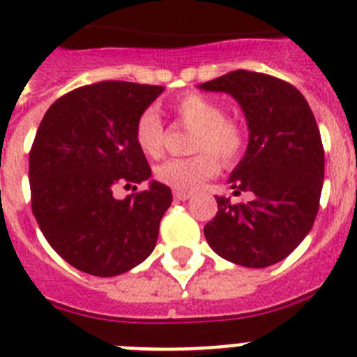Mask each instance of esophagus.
<instances>
[{"label":"esophagus","mask_w":357,"mask_h":357,"mask_svg":"<svg viewBox=\"0 0 357 357\" xmlns=\"http://www.w3.org/2000/svg\"><path fill=\"white\" fill-rule=\"evenodd\" d=\"M173 197H175V200L184 202L191 197V193H188V191H173Z\"/></svg>","instance_id":"esophagus-1"}]
</instances>
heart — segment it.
<instances>
[{"label":"heart","instance_id":"obj_1","mask_svg":"<svg viewBox=\"0 0 357 357\" xmlns=\"http://www.w3.org/2000/svg\"><path fill=\"white\" fill-rule=\"evenodd\" d=\"M178 118L195 128L193 151L188 159L164 160L155 168V178L176 191H195L220 172V160L232 164L245 150V132L227 119L225 109L204 94H185L175 103ZM134 139L146 157H159L164 144V127L155 109L143 110L135 121Z\"/></svg>","mask_w":357,"mask_h":357}]
</instances>
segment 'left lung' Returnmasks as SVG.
<instances>
[{"instance_id":"obj_1","label":"left lung","mask_w":357,"mask_h":357,"mask_svg":"<svg viewBox=\"0 0 357 357\" xmlns=\"http://www.w3.org/2000/svg\"><path fill=\"white\" fill-rule=\"evenodd\" d=\"M227 93L241 107L248 146L229 176L238 197H216L218 213L204 227L220 257L247 268L286 259L313 227L324 185V146L313 110L291 84L263 73L238 71L198 85Z\"/></svg>"}]
</instances>
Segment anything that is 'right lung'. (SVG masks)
Returning <instances> with one entry per match:
<instances>
[{"label": "right lung", "instance_id": "right-lung-1", "mask_svg": "<svg viewBox=\"0 0 357 357\" xmlns=\"http://www.w3.org/2000/svg\"><path fill=\"white\" fill-rule=\"evenodd\" d=\"M164 87L98 82L59 98L30 151L31 211L53 250L80 272L114 277L155 248L172 189L157 181L123 200L116 188L151 176L135 121Z\"/></svg>", "mask_w": 357, "mask_h": 357}]
</instances>
